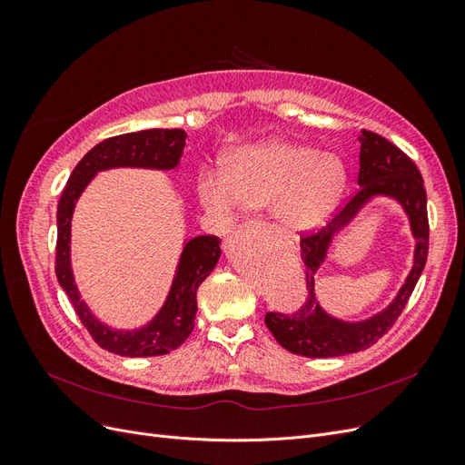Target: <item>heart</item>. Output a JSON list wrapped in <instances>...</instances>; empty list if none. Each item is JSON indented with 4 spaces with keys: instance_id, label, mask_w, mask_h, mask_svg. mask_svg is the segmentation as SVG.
I'll return each mask as SVG.
<instances>
[{
    "instance_id": "b5f03b06",
    "label": "heart",
    "mask_w": 465,
    "mask_h": 465,
    "mask_svg": "<svg viewBox=\"0 0 465 465\" xmlns=\"http://www.w3.org/2000/svg\"><path fill=\"white\" fill-rule=\"evenodd\" d=\"M345 188L341 159L285 139L241 147L229 168L205 166L198 176L200 202L211 213L231 219L246 207H272L291 232L322 229L340 207Z\"/></svg>"
}]
</instances>
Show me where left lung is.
I'll use <instances>...</instances> for the list:
<instances>
[{
	"mask_svg": "<svg viewBox=\"0 0 465 465\" xmlns=\"http://www.w3.org/2000/svg\"><path fill=\"white\" fill-rule=\"evenodd\" d=\"M357 139L361 145L359 190L326 229L301 241V258L306 265L308 287L304 306L294 314H265V326L270 328L277 343L301 357H341L359 353V351L374 345L401 314L427 263V192L415 163L382 135L361 130ZM376 199L393 201L408 217L416 242L412 270L406 276L397 297L382 312L361 321L337 319L319 304L313 279L319 267L325 262L334 238Z\"/></svg>",
	"mask_w": 465,
	"mask_h": 465,
	"instance_id": "left-lung-1",
	"label": "left lung"
}]
</instances>
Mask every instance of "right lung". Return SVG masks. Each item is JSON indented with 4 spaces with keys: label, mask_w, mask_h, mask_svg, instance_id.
<instances>
[{
    "label": "right lung",
    "mask_w": 465,
    "mask_h": 465,
    "mask_svg": "<svg viewBox=\"0 0 465 465\" xmlns=\"http://www.w3.org/2000/svg\"><path fill=\"white\" fill-rule=\"evenodd\" d=\"M184 130H143L104 139L83 157L69 176L58 203V244H55V277L72 301L79 320L103 349L122 357H157L174 351L188 340L198 312V287L215 270L221 258L217 236H195L182 241V250L171 289L163 306L142 328H112L96 318L81 299L72 267V219L81 193L98 173L112 168H145L174 171L186 147Z\"/></svg>",
    "instance_id": "1"
}]
</instances>
